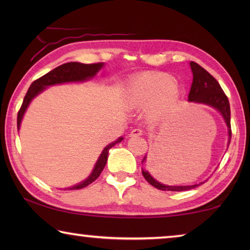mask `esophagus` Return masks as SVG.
I'll return each mask as SVG.
<instances>
[{"label": "esophagus", "mask_w": 250, "mask_h": 250, "mask_svg": "<svg viewBox=\"0 0 250 250\" xmlns=\"http://www.w3.org/2000/svg\"><path fill=\"white\" fill-rule=\"evenodd\" d=\"M142 134V130L141 129H133L130 132V137H139V135Z\"/></svg>", "instance_id": "34e87169"}]
</instances>
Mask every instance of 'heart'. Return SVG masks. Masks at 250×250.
<instances>
[{"label": "heart", "instance_id": "b5f03b06", "mask_svg": "<svg viewBox=\"0 0 250 250\" xmlns=\"http://www.w3.org/2000/svg\"><path fill=\"white\" fill-rule=\"evenodd\" d=\"M180 87L173 76L163 71H152L137 76L126 87L125 101L133 109L146 108L152 121L167 117L180 100Z\"/></svg>", "mask_w": 250, "mask_h": 250}]
</instances>
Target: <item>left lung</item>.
I'll use <instances>...</instances> for the list:
<instances>
[{"label":"left lung","instance_id":"8db88e82","mask_svg":"<svg viewBox=\"0 0 250 250\" xmlns=\"http://www.w3.org/2000/svg\"><path fill=\"white\" fill-rule=\"evenodd\" d=\"M191 69L193 73V83L191 86V90L188 94V101H193L196 104H203L210 105V107L215 108L221 112L224 120H225L227 128H228V146L230 143L231 138V129H230V107L229 101H228L227 96L225 92L223 91L221 84L211 76L208 71L205 70L202 66H200L196 62H191ZM146 155L143 159L142 163L146 162ZM142 174L145 179L149 182V183L154 186L161 191H174V192H181V191H188V189L195 188L197 186L204 183L201 182L198 184L194 185H186V186H172V185H166L160 183L156 181L153 176H152L149 172L145 171L142 168ZM207 181V180H206ZM205 181V182H206Z\"/></svg>","mask_w":250,"mask_h":250}]
</instances>
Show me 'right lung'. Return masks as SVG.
<instances>
[{"label": "right lung", "instance_id": "add662e5", "mask_svg": "<svg viewBox=\"0 0 250 250\" xmlns=\"http://www.w3.org/2000/svg\"><path fill=\"white\" fill-rule=\"evenodd\" d=\"M104 62H97V64H82V62H66V64H62L61 66L56 67V68L50 70L44 76H42L41 78L36 79L35 82H33L31 86H29L26 95L24 97L23 104L21 105V109L19 110L18 113V130H20L21 122H22L23 116L28 104H31V101L35 98V97L41 94L45 88L48 86H53V84H58V83H76V82H84V80L91 79L95 77L96 74L103 68ZM124 140V138L117 139L116 141L111 143L104 147V151L101 152L98 161H97L96 166L92 170L91 174L87 177L86 180L83 181L82 183L77 185L71 186V188H65V189H80L83 188L91 184L92 182L98 179L100 173L103 172L104 167H105V163H107L108 160V152L111 147L117 145V143L121 142Z\"/></svg>", "mask_w": 250, "mask_h": 250}]
</instances>
